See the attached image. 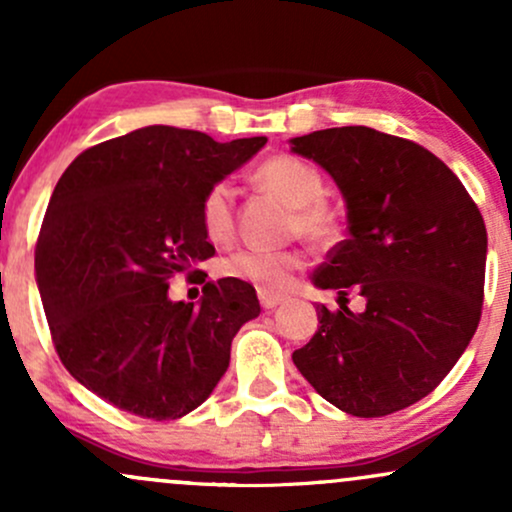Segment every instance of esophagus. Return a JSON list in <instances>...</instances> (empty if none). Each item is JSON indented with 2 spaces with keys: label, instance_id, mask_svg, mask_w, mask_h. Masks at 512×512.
<instances>
[{
  "label": "esophagus",
  "instance_id": "34e87169",
  "mask_svg": "<svg viewBox=\"0 0 512 512\" xmlns=\"http://www.w3.org/2000/svg\"><path fill=\"white\" fill-rule=\"evenodd\" d=\"M257 296H260V305L264 310H272L276 305H281L286 301L284 296H279V293H272V291H257Z\"/></svg>",
  "mask_w": 512,
  "mask_h": 512
}]
</instances>
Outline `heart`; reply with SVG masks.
I'll use <instances>...</instances> for the list:
<instances>
[{
  "mask_svg": "<svg viewBox=\"0 0 512 512\" xmlns=\"http://www.w3.org/2000/svg\"><path fill=\"white\" fill-rule=\"evenodd\" d=\"M255 185L291 209L289 233L313 245H330L339 233V216L327 204L322 173L301 158L279 154L260 163ZM199 223L209 243L223 245L236 233V190L228 180L207 187L199 202ZM308 264L303 250H240L219 264L228 279L245 281L262 291H284L293 274Z\"/></svg>",
  "mask_w": 512,
  "mask_h": 512,
  "instance_id": "obj_1",
  "label": "heart"
}]
</instances>
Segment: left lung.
Instances as JSON below:
<instances>
[{
	"mask_svg": "<svg viewBox=\"0 0 512 512\" xmlns=\"http://www.w3.org/2000/svg\"><path fill=\"white\" fill-rule=\"evenodd\" d=\"M291 151L332 175L349 209V238L313 274L339 291V310L293 363L327 402L375 419L440 385L479 327L486 226L452 170L409 139L370 127H332L291 139ZM367 298L351 314L343 298Z\"/></svg>",
	"mask_w": 512,
	"mask_h": 512,
	"instance_id": "obj_1",
	"label": "left lung"
}]
</instances>
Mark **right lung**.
I'll use <instances>...</instances> for the list:
<instances>
[{
    "label": "right lung",
    "instance_id": "right-lung-1",
    "mask_svg": "<svg viewBox=\"0 0 512 512\" xmlns=\"http://www.w3.org/2000/svg\"><path fill=\"white\" fill-rule=\"evenodd\" d=\"M264 144L151 125L81 151L62 173L35 276L57 356L105 402L142 419H180L226 373L233 337L260 315L255 289L226 276L204 284L199 305L173 303L168 279L214 257L202 195Z\"/></svg>",
    "mask_w": 512,
    "mask_h": 512
}]
</instances>
